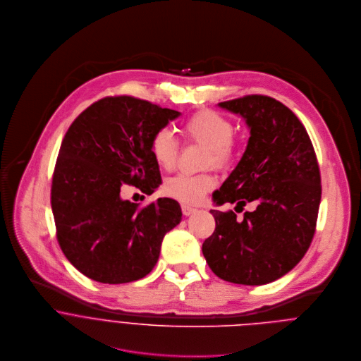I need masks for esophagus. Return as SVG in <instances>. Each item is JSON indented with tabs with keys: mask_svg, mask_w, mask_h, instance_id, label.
I'll return each mask as SVG.
<instances>
[{
	"mask_svg": "<svg viewBox=\"0 0 361 361\" xmlns=\"http://www.w3.org/2000/svg\"><path fill=\"white\" fill-rule=\"evenodd\" d=\"M196 212H197V209L190 207V206H188V204H182V213H183L185 216H192V214L196 213Z\"/></svg>",
	"mask_w": 361,
	"mask_h": 361,
	"instance_id": "obj_1",
	"label": "esophagus"
}]
</instances>
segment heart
Masks as SVG:
<instances>
[{
	"label": "heart",
	"mask_w": 361,
	"mask_h": 361,
	"mask_svg": "<svg viewBox=\"0 0 361 361\" xmlns=\"http://www.w3.org/2000/svg\"><path fill=\"white\" fill-rule=\"evenodd\" d=\"M182 134L188 140L207 145L206 165L213 164L221 168L228 165L234 158V124L219 112L200 111L195 114L182 124ZM149 152L158 166L166 171L175 166L178 158V141L171 130L159 128L151 135ZM216 185V176L209 172L199 175L180 173L166 180L164 192L169 197L185 204H197Z\"/></svg>",
	"instance_id": "b5f03b06"
}]
</instances>
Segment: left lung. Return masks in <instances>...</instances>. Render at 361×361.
I'll use <instances>...</instances> for the list:
<instances>
[{"label":"left lung","instance_id":"left-lung-1","mask_svg":"<svg viewBox=\"0 0 361 361\" xmlns=\"http://www.w3.org/2000/svg\"><path fill=\"white\" fill-rule=\"evenodd\" d=\"M219 106L240 115L250 137L213 200L237 203L240 212L253 202L256 209L242 221L233 210H210L216 230L202 250L220 279L267 284L288 273L314 238L322 192L317 155L302 123L270 97L246 95Z\"/></svg>","mask_w":361,"mask_h":361}]
</instances>
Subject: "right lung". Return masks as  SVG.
<instances>
[{"instance_id": "obj_1", "label": "right lung", "mask_w": 361, "mask_h": 361, "mask_svg": "<svg viewBox=\"0 0 361 361\" xmlns=\"http://www.w3.org/2000/svg\"><path fill=\"white\" fill-rule=\"evenodd\" d=\"M180 114L133 97H106L67 130L51 182L59 245L87 277L130 283L147 276L168 231L182 220L173 199L148 206L123 200V185L151 195L161 173L149 152L151 135Z\"/></svg>"}]
</instances>
